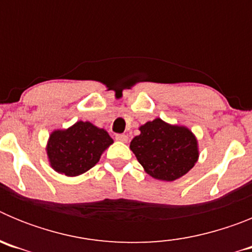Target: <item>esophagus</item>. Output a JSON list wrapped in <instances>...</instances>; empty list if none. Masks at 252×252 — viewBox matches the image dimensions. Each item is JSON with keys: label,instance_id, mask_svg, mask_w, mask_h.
Returning a JSON list of instances; mask_svg holds the SVG:
<instances>
[{"label": "esophagus", "instance_id": "esophagus-1", "mask_svg": "<svg viewBox=\"0 0 252 252\" xmlns=\"http://www.w3.org/2000/svg\"><path fill=\"white\" fill-rule=\"evenodd\" d=\"M127 135H125V133H121V135H116V140L117 141H121V142H126L127 141Z\"/></svg>", "mask_w": 252, "mask_h": 252}]
</instances>
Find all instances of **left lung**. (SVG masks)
<instances>
[{"label":"left lung","instance_id":"obj_1","mask_svg":"<svg viewBox=\"0 0 252 252\" xmlns=\"http://www.w3.org/2000/svg\"><path fill=\"white\" fill-rule=\"evenodd\" d=\"M140 131L130 149L151 177L171 182L187 174L197 162V140L188 128L155 119Z\"/></svg>","mask_w":252,"mask_h":252}]
</instances>
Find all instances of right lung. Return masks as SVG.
Segmentation results:
<instances>
[{"instance_id":"add662e5","label":"right lung","mask_w":252,"mask_h":252,"mask_svg":"<svg viewBox=\"0 0 252 252\" xmlns=\"http://www.w3.org/2000/svg\"><path fill=\"white\" fill-rule=\"evenodd\" d=\"M113 142L103 128L79 121L64 131H54L48 142V157L58 173L77 177L98 162L101 154Z\"/></svg>"}]
</instances>
